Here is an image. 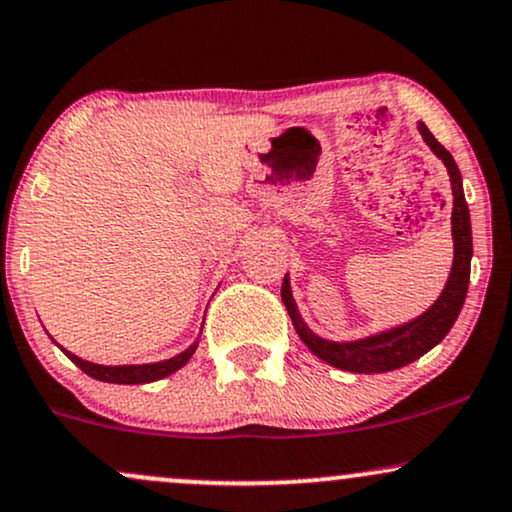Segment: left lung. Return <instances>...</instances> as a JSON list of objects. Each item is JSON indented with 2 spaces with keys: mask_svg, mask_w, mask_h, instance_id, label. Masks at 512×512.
I'll return each mask as SVG.
<instances>
[{
  "mask_svg": "<svg viewBox=\"0 0 512 512\" xmlns=\"http://www.w3.org/2000/svg\"><path fill=\"white\" fill-rule=\"evenodd\" d=\"M420 133L424 143L434 150V155L446 164L448 174H451L453 186V243H455V257L453 269L448 276L446 288L439 295V300L424 312L422 317L412 319V322L396 326V329L384 331V334L362 338V341L350 343H336L324 341L307 329V324L300 319L298 307L293 303L291 283L288 276H283L281 286V300L286 305L288 315L293 319L295 331L303 338L307 348L315 353L319 360L329 362L338 369L355 374H381L391 372V369L405 367L415 362L417 357L429 353L436 343L443 341V336L451 331V326L458 319L460 310H463L467 283H470V260H472V226H470V209H467L465 193H463V178H460L458 164L451 157V152L443 147L439 140L429 133V128L420 123Z\"/></svg>",
  "mask_w": 512,
  "mask_h": 512,
  "instance_id": "8db88e82",
  "label": "left lung"
}]
</instances>
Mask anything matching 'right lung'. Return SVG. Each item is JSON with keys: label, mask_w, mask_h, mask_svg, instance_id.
<instances>
[{"label": "right lung", "mask_w": 512, "mask_h": 512, "mask_svg": "<svg viewBox=\"0 0 512 512\" xmlns=\"http://www.w3.org/2000/svg\"><path fill=\"white\" fill-rule=\"evenodd\" d=\"M195 348H197V341L190 348L183 350L181 355L171 357V360L152 362V365H121V367L95 365V362L80 360L78 355L69 353V350H64V348L61 350H64V353L69 355V360L76 362V365L92 379L107 381V384H150V381L164 379V377H169V374H174L176 369H181L190 360V355L195 353Z\"/></svg>", "instance_id": "right-lung-1"}]
</instances>
